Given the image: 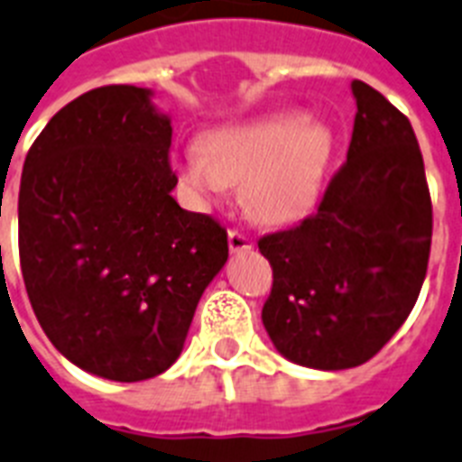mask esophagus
<instances>
[{"label": "esophagus", "instance_id": "34e87169", "mask_svg": "<svg viewBox=\"0 0 462 462\" xmlns=\"http://www.w3.org/2000/svg\"><path fill=\"white\" fill-rule=\"evenodd\" d=\"M228 250L234 254L250 253L253 250V240L247 238V236L238 234V231H228Z\"/></svg>", "mask_w": 462, "mask_h": 462}]
</instances>
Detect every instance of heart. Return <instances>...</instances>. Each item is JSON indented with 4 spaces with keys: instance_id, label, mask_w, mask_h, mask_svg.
Instances as JSON below:
<instances>
[{
    "instance_id": "1",
    "label": "heart",
    "mask_w": 462,
    "mask_h": 462,
    "mask_svg": "<svg viewBox=\"0 0 462 462\" xmlns=\"http://www.w3.org/2000/svg\"><path fill=\"white\" fill-rule=\"evenodd\" d=\"M335 132L326 120L300 110H273L209 129L200 146L177 160L179 181L203 203H215L226 186L254 222L283 226L302 219L326 186L335 158Z\"/></svg>"
}]
</instances>
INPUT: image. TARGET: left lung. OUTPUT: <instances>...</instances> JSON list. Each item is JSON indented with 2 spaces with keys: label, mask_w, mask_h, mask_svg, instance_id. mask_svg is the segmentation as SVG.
<instances>
[{
  "label": "left lung",
  "mask_w": 462,
  "mask_h": 462,
  "mask_svg": "<svg viewBox=\"0 0 462 462\" xmlns=\"http://www.w3.org/2000/svg\"><path fill=\"white\" fill-rule=\"evenodd\" d=\"M346 162L302 224L264 236L273 269L262 323L278 354L345 371L373 359L409 319L432 243V203L409 117L361 79Z\"/></svg>",
  "instance_id": "left-lung-1"
}]
</instances>
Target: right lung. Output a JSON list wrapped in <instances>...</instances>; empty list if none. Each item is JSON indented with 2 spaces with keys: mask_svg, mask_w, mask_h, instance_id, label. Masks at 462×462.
Segmentation results:
<instances>
[{
  "mask_svg": "<svg viewBox=\"0 0 462 462\" xmlns=\"http://www.w3.org/2000/svg\"><path fill=\"white\" fill-rule=\"evenodd\" d=\"M146 87L91 89L42 129L23 165L18 253L51 345L91 375L139 383L184 349L228 259L226 231L171 198V117Z\"/></svg>",
  "mask_w": 462,
  "mask_h": 462,
  "instance_id": "obj_1",
  "label": "right lung"
}]
</instances>
